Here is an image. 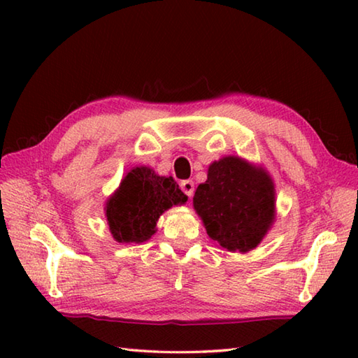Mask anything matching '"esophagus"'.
Returning a JSON list of instances; mask_svg holds the SVG:
<instances>
[{"mask_svg": "<svg viewBox=\"0 0 358 358\" xmlns=\"http://www.w3.org/2000/svg\"><path fill=\"white\" fill-rule=\"evenodd\" d=\"M180 187H181V191H183V192L189 196V199H191V196L194 195V181H192V180L181 181Z\"/></svg>", "mask_w": 358, "mask_h": 358, "instance_id": "obj_1", "label": "esophagus"}]
</instances>
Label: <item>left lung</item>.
<instances>
[{
    "mask_svg": "<svg viewBox=\"0 0 358 358\" xmlns=\"http://www.w3.org/2000/svg\"><path fill=\"white\" fill-rule=\"evenodd\" d=\"M194 209L210 240L246 254L275 222V185L262 166L227 155L210 163L208 180L195 191Z\"/></svg>",
    "mask_w": 358,
    "mask_h": 358,
    "instance_id": "8db88e82",
    "label": "left lung"
}]
</instances>
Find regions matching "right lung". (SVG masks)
<instances>
[{"label": "right lung", "mask_w": 358, "mask_h": 358, "mask_svg": "<svg viewBox=\"0 0 358 358\" xmlns=\"http://www.w3.org/2000/svg\"><path fill=\"white\" fill-rule=\"evenodd\" d=\"M186 201L187 196L172 177H162L148 166H135L106 200L104 215L113 240L140 245L157 232L163 212Z\"/></svg>", "instance_id": "right-lung-1"}]
</instances>
